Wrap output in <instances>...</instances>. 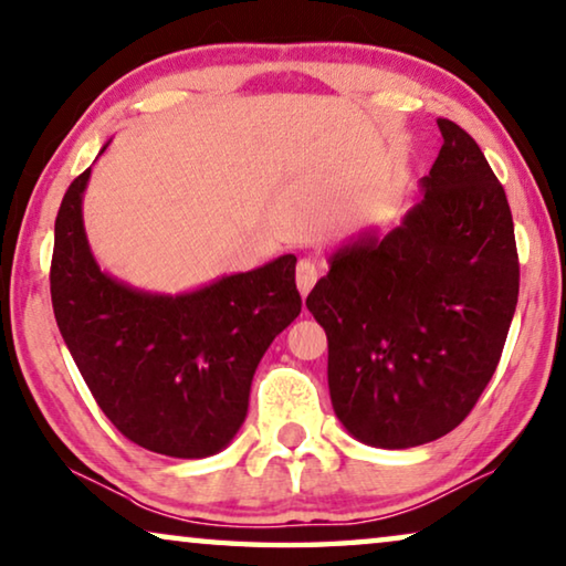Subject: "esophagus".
<instances>
[{
  "instance_id": "34e87169",
  "label": "esophagus",
  "mask_w": 566,
  "mask_h": 566,
  "mask_svg": "<svg viewBox=\"0 0 566 566\" xmlns=\"http://www.w3.org/2000/svg\"><path fill=\"white\" fill-rule=\"evenodd\" d=\"M316 277H318V268L314 260H301L296 268V285H298L301 296H308V291L314 289Z\"/></svg>"
}]
</instances>
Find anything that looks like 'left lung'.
<instances>
[{"instance_id": "8db88e82", "label": "left lung", "mask_w": 566, "mask_h": 566, "mask_svg": "<svg viewBox=\"0 0 566 566\" xmlns=\"http://www.w3.org/2000/svg\"><path fill=\"white\" fill-rule=\"evenodd\" d=\"M421 199L385 237L334 252L306 306L329 339L337 419L363 444L408 449L457 429L488 388L518 303L505 191L449 119Z\"/></svg>"}]
</instances>
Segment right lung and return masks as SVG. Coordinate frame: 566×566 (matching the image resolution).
<instances>
[{"label": "right lung", "instance_id": "1", "mask_svg": "<svg viewBox=\"0 0 566 566\" xmlns=\"http://www.w3.org/2000/svg\"><path fill=\"white\" fill-rule=\"evenodd\" d=\"M86 168L55 217L51 298L65 347L99 408L137 447L211 457L248 416L258 363L301 314L296 255L181 296L135 291L96 265L81 201Z\"/></svg>", "mask_w": 566, "mask_h": 566}]
</instances>
